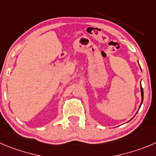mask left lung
Wrapping results in <instances>:
<instances>
[{
  "label": "left lung",
  "mask_w": 156,
  "mask_h": 156,
  "mask_svg": "<svg viewBox=\"0 0 156 156\" xmlns=\"http://www.w3.org/2000/svg\"><path fill=\"white\" fill-rule=\"evenodd\" d=\"M141 94H142V102H141L140 106H139V108H140L141 105H142V101H143V89H142V85H141ZM136 113H137V112H136Z\"/></svg>",
  "instance_id": "obj_1"
}]
</instances>
